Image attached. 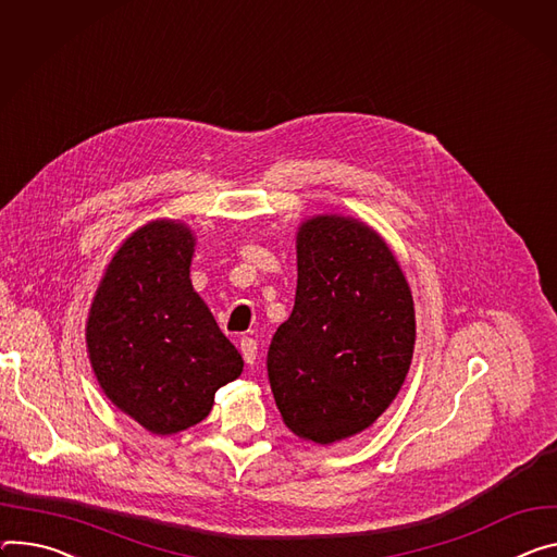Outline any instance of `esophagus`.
<instances>
[{
    "label": "esophagus",
    "mask_w": 557,
    "mask_h": 557,
    "mask_svg": "<svg viewBox=\"0 0 557 557\" xmlns=\"http://www.w3.org/2000/svg\"><path fill=\"white\" fill-rule=\"evenodd\" d=\"M239 350H242V358L246 364H256L258 360V342L252 337H242L239 339Z\"/></svg>",
    "instance_id": "1"
}]
</instances>
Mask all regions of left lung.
Returning a JSON list of instances; mask_svg holds the SVG:
<instances>
[{"label":"left lung","instance_id":"1","mask_svg":"<svg viewBox=\"0 0 557 557\" xmlns=\"http://www.w3.org/2000/svg\"><path fill=\"white\" fill-rule=\"evenodd\" d=\"M413 344V297L388 246L356 220L301 224L295 307L267 356L286 426L318 444L364 431L401 388Z\"/></svg>","mask_w":557,"mask_h":557}]
</instances>
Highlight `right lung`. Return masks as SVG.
I'll return each mask as SVG.
<instances>
[{
    "label": "right lung",
    "mask_w": 557,
    "mask_h": 557,
    "mask_svg": "<svg viewBox=\"0 0 557 557\" xmlns=\"http://www.w3.org/2000/svg\"><path fill=\"white\" fill-rule=\"evenodd\" d=\"M193 235L153 222L115 252L92 299L86 342L115 407L158 435L205 420L242 356L188 280Z\"/></svg>",
    "instance_id": "right-lung-1"
}]
</instances>
